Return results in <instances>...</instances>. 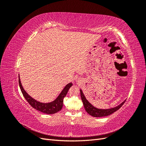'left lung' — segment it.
Masks as SVG:
<instances>
[{
	"label": "left lung",
	"mask_w": 146,
	"mask_h": 146,
	"mask_svg": "<svg viewBox=\"0 0 146 146\" xmlns=\"http://www.w3.org/2000/svg\"><path fill=\"white\" fill-rule=\"evenodd\" d=\"M80 96H81V99L83 102V104L84 105V107H85V109L86 110V111L90 114L91 116L96 117H104V116H107L111 114L114 112L116 111L117 110H118L119 108H120L122 105L124 104L126 100L124 101H123L122 103H121L119 105L116 106L115 107L111 108H108V109H100V108H98L95 107H94L89 101H88L86 98H85V95H84L83 92L82 90L80 89Z\"/></svg>",
	"instance_id": "obj_1"
}]
</instances>
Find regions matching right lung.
Here are the masks:
<instances>
[{"mask_svg":"<svg viewBox=\"0 0 146 146\" xmlns=\"http://www.w3.org/2000/svg\"><path fill=\"white\" fill-rule=\"evenodd\" d=\"M19 84L22 93H23L25 99L29 103V104L32 106L33 108L38 110V111L48 114H55L60 111L63 107V99L65 98L66 94H67L69 88L72 86V83L70 82L64 86L63 90L60 92V94L54 101H52L48 103H43L40 102L35 100V99L32 98V97L25 91L23 85H22L19 74Z\"/></svg>","mask_w":146,"mask_h":146,"instance_id":"obj_1","label":"right lung"}]
</instances>
